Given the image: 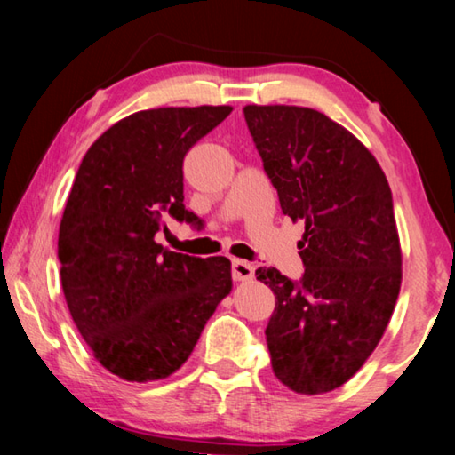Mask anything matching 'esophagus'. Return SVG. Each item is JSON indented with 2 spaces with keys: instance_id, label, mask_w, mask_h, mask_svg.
Wrapping results in <instances>:
<instances>
[{
  "instance_id": "obj_1",
  "label": "esophagus",
  "mask_w": 455,
  "mask_h": 455,
  "mask_svg": "<svg viewBox=\"0 0 455 455\" xmlns=\"http://www.w3.org/2000/svg\"><path fill=\"white\" fill-rule=\"evenodd\" d=\"M230 271H233L235 281H249L255 275V267L249 261H241V259H233V265H230Z\"/></svg>"
}]
</instances>
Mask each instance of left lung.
<instances>
[{
	"label": "left lung",
	"instance_id": "8db88e82",
	"mask_svg": "<svg viewBox=\"0 0 455 455\" xmlns=\"http://www.w3.org/2000/svg\"><path fill=\"white\" fill-rule=\"evenodd\" d=\"M244 121L283 214L306 222L299 281L275 267L255 275L275 293L267 348L295 393L342 387L385 334L401 290L393 194L348 129L307 107L247 105Z\"/></svg>",
	"mask_w": 455,
	"mask_h": 455
}]
</instances>
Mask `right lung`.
Listing matches in <instances>:
<instances>
[{"label":"right lung","instance_id":"obj_1","mask_svg":"<svg viewBox=\"0 0 455 455\" xmlns=\"http://www.w3.org/2000/svg\"><path fill=\"white\" fill-rule=\"evenodd\" d=\"M233 107H164L129 115L78 165L59 230L62 291L92 355L125 380L170 377L233 287L227 257L156 243L184 206V156Z\"/></svg>","mask_w":455,"mask_h":455}]
</instances>
